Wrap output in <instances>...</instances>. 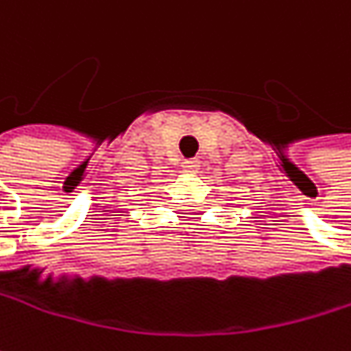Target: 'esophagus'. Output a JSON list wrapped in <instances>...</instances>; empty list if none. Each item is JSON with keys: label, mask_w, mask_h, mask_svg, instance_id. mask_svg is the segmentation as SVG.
Instances as JSON below:
<instances>
[{"label": "esophagus", "mask_w": 351, "mask_h": 351, "mask_svg": "<svg viewBox=\"0 0 351 351\" xmlns=\"http://www.w3.org/2000/svg\"><path fill=\"white\" fill-rule=\"evenodd\" d=\"M199 160L197 158H186L184 162H182V173H189V175H195L197 171H199Z\"/></svg>", "instance_id": "34e87169"}]
</instances>
